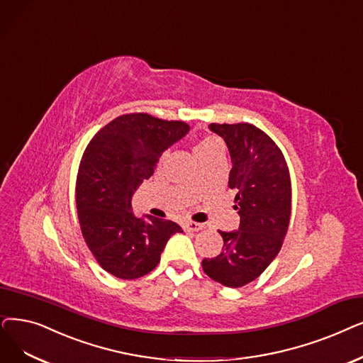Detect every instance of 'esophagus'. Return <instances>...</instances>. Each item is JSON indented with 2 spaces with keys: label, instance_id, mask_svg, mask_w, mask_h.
Listing matches in <instances>:
<instances>
[{
  "label": "esophagus",
  "instance_id": "34e87169",
  "mask_svg": "<svg viewBox=\"0 0 363 363\" xmlns=\"http://www.w3.org/2000/svg\"><path fill=\"white\" fill-rule=\"evenodd\" d=\"M184 228H185L186 231H200V230L204 228V225H203V224H199V223H193V220H190V223H186V224L184 225Z\"/></svg>",
  "mask_w": 363,
  "mask_h": 363
}]
</instances>
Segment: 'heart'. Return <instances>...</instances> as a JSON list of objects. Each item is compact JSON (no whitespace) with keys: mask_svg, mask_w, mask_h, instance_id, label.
I'll return each instance as SVG.
<instances>
[{"mask_svg":"<svg viewBox=\"0 0 363 363\" xmlns=\"http://www.w3.org/2000/svg\"><path fill=\"white\" fill-rule=\"evenodd\" d=\"M216 150H219V144L216 143V140H215L213 138H204V139L199 140L197 145L194 147L193 151H194L196 159H200L201 155L213 152V151H216Z\"/></svg>","mask_w":363,"mask_h":363,"instance_id":"obj_1","label":"heart"}]
</instances>
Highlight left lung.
I'll return each instance as SVG.
<instances>
[{"label": "left lung", "mask_w": 363, "mask_h": 363, "mask_svg": "<svg viewBox=\"0 0 363 363\" xmlns=\"http://www.w3.org/2000/svg\"><path fill=\"white\" fill-rule=\"evenodd\" d=\"M225 140L233 167L228 186L235 193L240 227L219 231L223 252L204 258L201 267L211 279L228 288L255 280L277 257L291 219V177L274 140L249 123L209 124Z\"/></svg>", "instance_id": "left-lung-1"}]
</instances>
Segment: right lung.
Returning a JSON list of instances; mask_svg holds the SVG:
<instances>
[{
  "instance_id": "add662e5",
  "label": "right lung",
  "mask_w": 363,
  "mask_h": 363,
  "mask_svg": "<svg viewBox=\"0 0 363 363\" xmlns=\"http://www.w3.org/2000/svg\"><path fill=\"white\" fill-rule=\"evenodd\" d=\"M190 125L150 114L120 116L87 145L78 167L75 201L83 238L105 272L138 279L160 262L167 240L182 228L167 219L132 212V196L151 178L162 152Z\"/></svg>"
}]
</instances>
